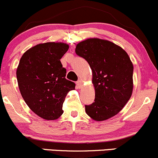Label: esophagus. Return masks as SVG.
Instances as JSON below:
<instances>
[{
	"instance_id": "esophagus-1",
	"label": "esophagus",
	"mask_w": 158,
	"mask_h": 158,
	"mask_svg": "<svg viewBox=\"0 0 158 158\" xmlns=\"http://www.w3.org/2000/svg\"><path fill=\"white\" fill-rule=\"evenodd\" d=\"M77 88H81L82 87V84H83V83H82V81H78L77 82Z\"/></svg>"
}]
</instances>
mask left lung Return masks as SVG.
Returning <instances> with one entry per match:
<instances>
[{
	"label": "left lung",
	"mask_w": 158,
	"mask_h": 158,
	"mask_svg": "<svg viewBox=\"0 0 158 158\" xmlns=\"http://www.w3.org/2000/svg\"><path fill=\"white\" fill-rule=\"evenodd\" d=\"M75 52L85 59L93 73L94 102L85 106L88 116L102 121L123 109L133 93V65L120 46L99 38H88L76 46Z\"/></svg>",
	"instance_id": "1"
}]
</instances>
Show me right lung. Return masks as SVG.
Returning a JSON list of instances; mask_svg holds the SVG:
<instances>
[{
  "mask_svg": "<svg viewBox=\"0 0 158 158\" xmlns=\"http://www.w3.org/2000/svg\"><path fill=\"white\" fill-rule=\"evenodd\" d=\"M69 46L62 42L39 44L21 57L16 70L20 93L34 113L45 120H56L62 105L75 84L65 78L60 59Z\"/></svg>",
  "mask_w": 158,
  "mask_h": 158,
  "instance_id": "right-lung-1",
  "label": "right lung"
}]
</instances>
